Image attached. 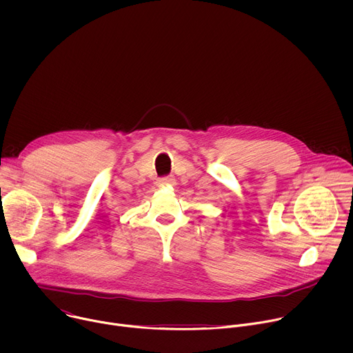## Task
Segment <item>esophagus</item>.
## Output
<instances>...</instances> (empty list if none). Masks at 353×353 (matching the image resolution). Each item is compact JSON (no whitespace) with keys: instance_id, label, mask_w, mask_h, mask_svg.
Segmentation results:
<instances>
[{"instance_id":"obj_1","label":"esophagus","mask_w":353,"mask_h":353,"mask_svg":"<svg viewBox=\"0 0 353 353\" xmlns=\"http://www.w3.org/2000/svg\"><path fill=\"white\" fill-rule=\"evenodd\" d=\"M176 180L173 177H163L158 180V185L159 187H166V185H174Z\"/></svg>"}]
</instances>
